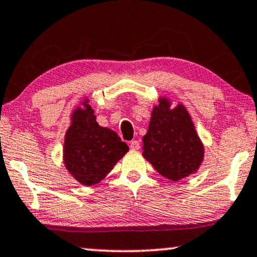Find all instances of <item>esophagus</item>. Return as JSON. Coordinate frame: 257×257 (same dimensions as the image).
Instances as JSON below:
<instances>
[{"label":"esophagus","instance_id":"1","mask_svg":"<svg viewBox=\"0 0 257 257\" xmlns=\"http://www.w3.org/2000/svg\"><path fill=\"white\" fill-rule=\"evenodd\" d=\"M141 148V145H139V142L138 141H132L131 143H130V149H131V150H138V149Z\"/></svg>","mask_w":257,"mask_h":257}]
</instances>
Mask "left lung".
Here are the masks:
<instances>
[{
	"instance_id": "left-lung-1",
	"label": "left lung",
	"mask_w": 257,
	"mask_h": 257,
	"mask_svg": "<svg viewBox=\"0 0 257 257\" xmlns=\"http://www.w3.org/2000/svg\"><path fill=\"white\" fill-rule=\"evenodd\" d=\"M143 157L163 177L179 181L198 172L205 157V147L185 104L166 95L153 107L147 135L143 137Z\"/></svg>"
}]
</instances>
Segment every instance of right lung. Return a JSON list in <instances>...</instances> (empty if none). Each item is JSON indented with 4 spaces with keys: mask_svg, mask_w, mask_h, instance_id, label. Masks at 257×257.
<instances>
[{
    "mask_svg": "<svg viewBox=\"0 0 257 257\" xmlns=\"http://www.w3.org/2000/svg\"><path fill=\"white\" fill-rule=\"evenodd\" d=\"M127 151V144L113 130L97 123L88 97L72 109L64 136L63 163L80 185L102 181Z\"/></svg>",
    "mask_w": 257,
    "mask_h": 257,
    "instance_id": "right-lung-1",
    "label": "right lung"
}]
</instances>
